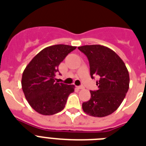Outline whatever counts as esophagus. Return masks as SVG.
I'll use <instances>...</instances> for the list:
<instances>
[{"label": "esophagus", "mask_w": 146, "mask_h": 146, "mask_svg": "<svg viewBox=\"0 0 146 146\" xmlns=\"http://www.w3.org/2000/svg\"><path fill=\"white\" fill-rule=\"evenodd\" d=\"M78 89H79V90H83V89H84V86H78Z\"/></svg>", "instance_id": "34e87169"}]
</instances>
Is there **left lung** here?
I'll use <instances>...</instances> for the list:
<instances>
[{
	"mask_svg": "<svg viewBox=\"0 0 146 146\" xmlns=\"http://www.w3.org/2000/svg\"><path fill=\"white\" fill-rule=\"evenodd\" d=\"M87 56L90 75L98 77V90L90 91L91 98L84 102L82 108L88 115L104 117L118 109L129 89L130 78L125 62L108 47L100 44L78 48Z\"/></svg>",
	"mask_w": 146,
	"mask_h": 146,
	"instance_id": "left-lung-1",
	"label": "left lung"
}]
</instances>
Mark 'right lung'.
Segmentation results:
<instances>
[{"label":"right lung","instance_id":"1","mask_svg":"<svg viewBox=\"0 0 146 146\" xmlns=\"http://www.w3.org/2000/svg\"><path fill=\"white\" fill-rule=\"evenodd\" d=\"M75 46L55 44L37 54L26 66L21 78L25 96L31 108L42 115H50L64 109L74 85L55 81L58 66Z\"/></svg>","mask_w":146,"mask_h":146}]
</instances>
